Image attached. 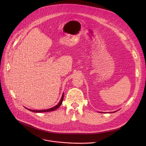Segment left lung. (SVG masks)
I'll return each instance as SVG.
<instances>
[{
  "instance_id": "obj_1",
  "label": "left lung",
  "mask_w": 146,
  "mask_h": 146,
  "mask_svg": "<svg viewBox=\"0 0 146 146\" xmlns=\"http://www.w3.org/2000/svg\"><path fill=\"white\" fill-rule=\"evenodd\" d=\"M114 112H115V111H114ZM114 112H113V113H114Z\"/></svg>"
}]
</instances>
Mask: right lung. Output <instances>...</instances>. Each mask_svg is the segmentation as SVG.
Returning a JSON list of instances; mask_svg holds the SVG:
<instances>
[{"label":"right lung","mask_w":146,"mask_h":146,"mask_svg":"<svg viewBox=\"0 0 146 146\" xmlns=\"http://www.w3.org/2000/svg\"><path fill=\"white\" fill-rule=\"evenodd\" d=\"M64 94H62V98L59 101V102L58 103V104L57 105H56L55 106L52 108H50V109H47V110H31V109H27H27H28V110L29 111H33V112H36V113H44V112H48V111H54L56 109H57L60 105L62 103V101H63L64 100Z\"/></svg>","instance_id":"obj_1"}]
</instances>
